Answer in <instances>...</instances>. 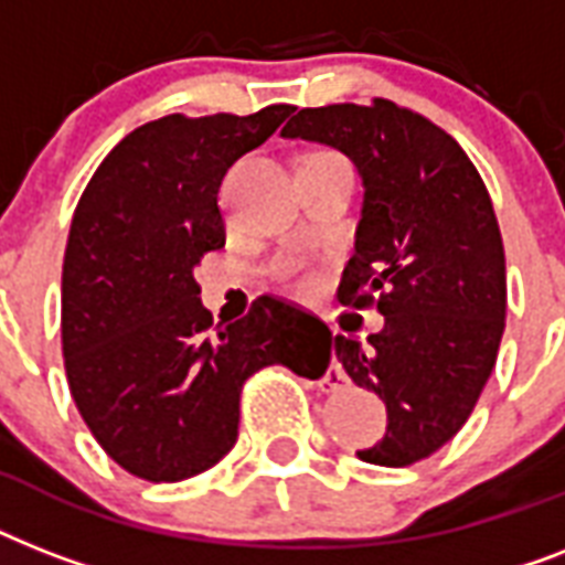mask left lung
<instances>
[{
	"label": "left lung",
	"mask_w": 565,
	"mask_h": 565,
	"mask_svg": "<svg viewBox=\"0 0 565 565\" xmlns=\"http://www.w3.org/2000/svg\"><path fill=\"white\" fill-rule=\"evenodd\" d=\"M287 140L354 163L363 204L340 299L375 305L384 328L334 337V358L386 404V434L358 451L411 466L463 428L492 375L504 313V246L481 175L443 128L395 102L305 108Z\"/></svg>",
	"instance_id": "left-lung-1"
}]
</instances>
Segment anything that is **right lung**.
<instances>
[{"mask_svg":"<svg viewBox=\"0 0 565 565\" xmlns=\"http://www.w3.org/2000/svg\"><path fill=\"white\" fill-rule=\"evenodd\" d=\"M292 114L161 117L119 140L75 207L61 278V340L75 407L126 472L172 483L237 443L239 390L281 363L319 377L326 322L273 296L211 334L193 269L225 246L220 184Z\"/></svg>","mask_w":565,"mask_h":565,"instance_id":"add662e5","label":"right lung"}]
</instances>
